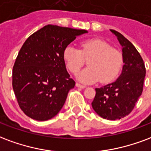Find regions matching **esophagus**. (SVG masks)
<instances>
[{"mask_svg": "<svg viewBox=\"0 0 151 151\" xmlns=\"http://www.w3.org/2000/svg\"><path fill=\"white\" fill-rule=\"evenodd\" d=\"M76 86L79 87V88H81V89H84V88H86V86H83V85H81L80 83H76Z\"/></svg>", "mask_w": 151, "mask_h": 151, "instance_id": "esophagus-1", "label": "esophagus"}]
</instances>
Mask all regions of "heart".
I'll use <instances>...</instances> for the list:
<instances>
[{"label": "heart", "mask_w": 151, "mask_h": 151, "mask_svg": "<svg viewBox=\"0 0 151 151\" xmlns=\"http://www.w3.org/2000/svg\"><path fill=\"white\" fill-rule=\"evenodd\" d=\"M63 58L66 67L75 74L88 60L87 67L78 75L79 81L93 83L100 80L108 83L117 78L123 65V54L120 50L112 48L108 42L101 39H90L81 43V50L67 46Z\"/></svg>", "instance_id": "b5f03b06"}]
</instances>
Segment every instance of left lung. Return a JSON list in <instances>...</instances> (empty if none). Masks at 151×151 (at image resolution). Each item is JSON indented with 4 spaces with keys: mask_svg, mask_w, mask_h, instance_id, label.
<instances>
[{
    "mask_svg": "<svg viewBox=\"0 0 151 151\" xmlns=\"http://www.w3.org/2000/svg\"><path fill=\"white\" fill-rule=\"evenodd\" d=\"M122 47L123 67L121 75L113 83L96 88L92 107L107 120H117L131 112L143 90L146 68L140 53L122 34L110 29Z\"/></svg>",
    "mask_w": 151,
    "mask_h": 151,
    "instance_id": "1",
    "label": "left lung"
}]
</instances>
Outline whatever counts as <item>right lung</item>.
<instances>
[{
    "instance_id": "1",
    "label": "right lung",
    "mask_w": 151,
    "mask_h": 151,
    "mask_svg": "<svg viewBox=\"0 0 151 151\" xmlns=\"http://www.w3.org/2000/svg\"><path fill=\"white\" fill-rule=\"evenodd\" d=\"M88 33L48 24L29 36L13 70V88L20 108L29 118L46 121L56 116L75 86L63 53L77 36Z\"/></svg>"
}]
</instances>
